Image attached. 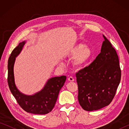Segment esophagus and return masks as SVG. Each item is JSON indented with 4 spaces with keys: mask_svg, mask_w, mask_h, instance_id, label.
<instances>
[{
    "mask_svg": "<svg viewBox=\"0 0 129 129\" xmlns=\"http://www.w3.org/2000/svg\"><path fill=\"white\" fill-rule=\"evenodd\" d=\"M68 80L69 81H71V82L74 81V80H75V79H74V78L72 77H69Z\"/></svg>",
    "mask_w": 129,
    "mask_h": 129,
    "instance_id": "1",
    "label": "esophagus"
}]
</instances>
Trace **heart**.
<instances>
[{
	"instance_id": "heart-1",
	"label": "heart",
	"mask_w": 129,
	"mask_h": 129,
	"mask_svg": "<svg viewBox=\"0 0 129 129\" xmlns=\"http://www.w3.org/2000/svg\"><path fill=\"white\" fill-rule=\"evenodd\" d=\"M93 56V51L88 46L78 44L71 48L67 52L66 57L73 58V65L77 69L82 68L90 61Z\"/></svg>"
}]
</instances>
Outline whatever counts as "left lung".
Here are the masks:
<instances>
[{"instance_id":"left-lung-1","label":"left lung","mask_w":129,"mask_h":129,"mask_svg":"<svg viewBox=\"0 0 129 129\" xmlns=\"http://www.w3.org/2000/svg\"><path fill=\"white\" fill-rule=\"evenodd\" d=\"M101 52L88 67L76 73L78 100L86 111L97 110L109 105L114 99L121 77L117 52L103 35Z\"/></svg>"}]
</instances>
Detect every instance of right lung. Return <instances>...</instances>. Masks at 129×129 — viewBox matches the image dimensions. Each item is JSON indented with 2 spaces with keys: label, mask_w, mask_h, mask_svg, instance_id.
I'll return each instance as SVG.
<instances>
[{
  "label": "right lung",
  "mask_w": 129,
  "mask_h": 129,
  "mask_svg": "<svg viewBox=\"0 0 129 129\" xmlns=\"http://www.w3.org/2000/svg\"><path fill=\"white\" fill-rule=\"evenodd\" d=\"M25 41L19 44L13 50L8 61L7 81L9 88L17 102L24 110L35 114H46L53 109L60 89L64 85L67 77L61 76L50 78L44 88L33 95L23 94L15 84L14 65L15 57L20 53Z\"/></svg>",
  "instance_id": "add662e5"
}]
</instances>
